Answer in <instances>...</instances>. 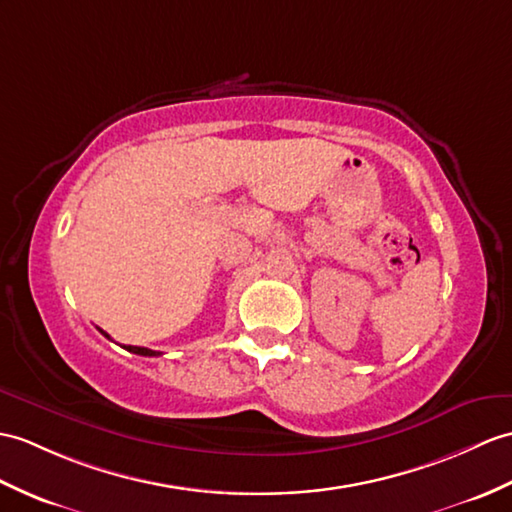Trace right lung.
I'll return each mask as SVG.
<instances>
[{"label": "right lung", "mask_w": 512, "mask_h": 512, "mask_svg": "<svg viewBox=\"0 0 512 512\" xmlns=\"http://www.w3.org/2000/svg\"><path fill=\"white\" fill-rule=\"evenodd\" d=\"M98 329H100V327H98ZM100 334L111 340V336L106 334V331H102V329H100ZM124 349H126V351H130V353H137V355H148V358H154V355H161L159 351H152V349H146V347H133V344H124Z\"/></svg>", "instance_id": "add662e5"}]
</instances>
